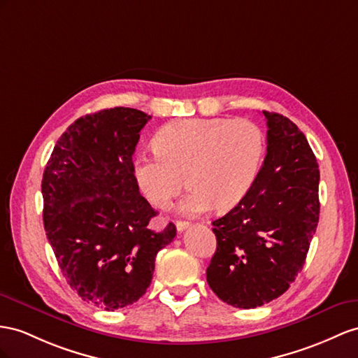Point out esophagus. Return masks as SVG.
Instances as JSON below:
<instances>
[{
    "mask_svg": "<svg viewBox=\"0 0 358 358\" xmlns=\"http://www.w3.org/2000/svg\"><path fill=\"white\" fill-rule=\"evenodd\" d=\"M177 230L181 233V231H185V230H187V228L192 225L190 222H186V221H177Z\"/></svg>",
    "mask_w": 358,
    "mask_h": 358,
    "instance_id": "1",
    "label": "esophagus"
}]
</instances>
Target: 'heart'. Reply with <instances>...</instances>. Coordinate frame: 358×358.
I'll list each match as a JSON object with an SVG mask.
<instances>
[{"mask_svg": "<svg viewBox=\"0 0 358 358\" xmlns=\"http://www.w3.org/2000/svg\"><path fill=\"white\" fill-rule=\"evenodd\" d=\"M155 150L134 163L136 180L146 199L166 207L185 186L180 213L203 215L215 206L236 207L248 195L266 151L262 128L248 119L190 117L164 125Z\"/></svg>", "mask_w": 358, "mask_h": 358, "instance_id": "obj_1", "label": "heart"}]
</instances>
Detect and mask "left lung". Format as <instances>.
<instances>
[{"label": "left lung", "instance_id": "1", "mask_svg": "<svg viewBox=\"0 0 358 358\" xmlns=\"http://www.w3.org/2000/svg\"><path fill=\"white\" fill-rule=\"evenodd\" d=\"M266 157L251 190L213 221L207 282L219 299L255 308L281 296L306 263L319 222V164L290 119L263 112Z\"/></svg>", "mask_w": 358, "mask_h": 358}]
</instances>
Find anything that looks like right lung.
Returning <instances> with one entry per match:
<instances>
[{
	"label": "right lung",
	"mask_w": 358,
	"mask_h": 358,
	"mask_svg": "<svg viewBox=\"0 0 358 358\" xmlns=\"http://www.w3.org/2000/svg\"><path fill=\"white\" fill-rule=\"evenodd\" d=\"M151 116L130 107L77 119L43 171V227L78 296L107 311L131 306L150 287L157 252L177 234L148 227L157 212L139 192L133 154Z\"/></svg>",
	"instance_id": "1"
}]
</instances>
